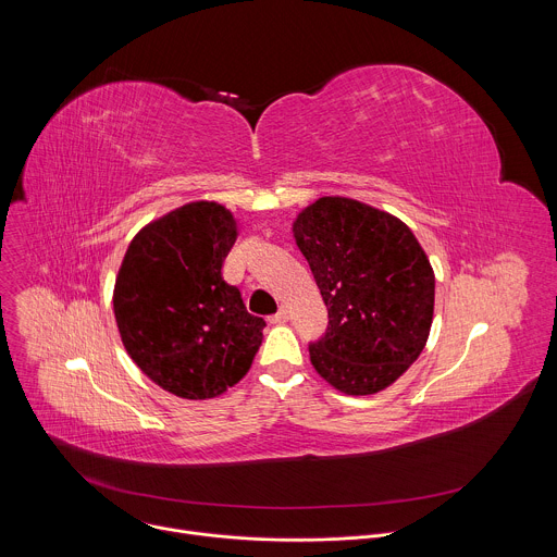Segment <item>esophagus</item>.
Returning <instances> with one entry per match:
<instances>
[{
    "label": "esophagus",
    "instance_id": "34e87169",
    "mask_svg": "<svg viewBox=\"0 0 557 557\" xmlns=\"http://www.w3.org/2000/svg\"><path fill=\"white\" fill-rule=\"evenodd\" d=\"M271 324H286L288 322V310L286 308H280L275 314L269 317Z\"/></svg>",
    "mask_w": 557,
    "mask_h": 557
}]
</instances>
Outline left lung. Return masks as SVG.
I'll list each match as a JSON object with an SVG mask.
<instances>
[{
    "mask_svg": "<svg viewBox=\"0 0 557 557\" xmlns=\"http://www.w3.org/2000/svg\"><path fill=\"white\" fill-rule=\"evenodd\" d=\"M295 243L329 308L310 361L339 392L374 394L423 352L434 314V271L414 233L385 211L326 196L306 207Z\"/></svg>",
    "mask_w": 557,
    "mask_h": 557,
    "instance_id": "8db88e82",
    "label": "left lung"
}]
</instances>
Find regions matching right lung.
Wrapping results in <instances>:
<instances>
[{
	"instance_id": "1",
	"label": "right lung",
	"mask_w": 557,
	"mask_h": 557,
	"mask_svg": "<svg viewBox=\"0 0 557 557\" xmlns=\"http://www.w3.org/2000/svg\"><path fill=\"white\" fill-rule=\"evenodd\" d=\"M235 220L218 202H189L149 222L127 247L114 317L127 355L163 389L213 399L240 381L267 322L222 277Z\"/></svg>"
}]
</instances>
